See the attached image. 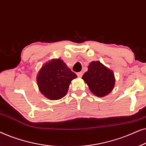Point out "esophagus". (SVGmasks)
<instances>
[{
	"label": "esophagus",
	"instance_id": "34e87169",
	"mask_svg": "<svg viewBox=\"0 0 146 146\" xmlns=\"http://www.w3.org/2000/svg\"><path fill=\"white\" fill-rule=\"evenodd\" d=\"M82 74H83V73L82 72H78L77 73L78 77H79V78H81L82 76Z\"/></svg>",
	"mask_w": 146,
	"mask_h": 146
}]
</instances>
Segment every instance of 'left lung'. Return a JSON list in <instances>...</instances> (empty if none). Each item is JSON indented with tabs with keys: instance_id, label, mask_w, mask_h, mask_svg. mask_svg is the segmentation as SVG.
Masks as SVG:
<instances>
[{
	"instance_id": "left-lung-1",
	"label": "left lung",
	"mask_w": 146,
	"mask_h": 146,
	"mask_svg": "<svg viewBox=\"0 0 146 146\" xmlns=\"http://www.w3.org/2000/svg\"><path fill=\"white\" fill-rule=\"evenodd\" d=\"M82 79L88 86L92 93L98 97H104L113 90L115 80L113 71L99 61H92L84 74Z\"/></svg>"
}]
</instances>
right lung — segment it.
I'll return each mask as SVG.
<instances>
[{
    "label": "right lung",
    "instance_id": "1",
    "mask_svg": "<svg viewBox=\"0 0 146 146\" xmlns=\"http://www.w3.org/2000/svg\"><path fill=\"white\" fill-rule=\"evenodd\" d=\"M77 75L60 58L52 59L45 63L36 76L38 89L46 98L57 100L64 97L72 80Z\"/></svg>",
    "mask_w": 146,
    "mask_h": 146
}]
</instances>
